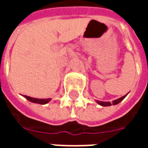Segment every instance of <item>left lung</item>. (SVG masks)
Masks as SVG:
<instances>
[{"label": "left lung", "instance_id": "left-lung-1", "mask_svg": "<svg viewBox=\"0 0 148 148\" xmlns=\"http://www.w3.org/2000/svg\"><path fill=\"white\" fill-rule=\"evenodd\" d=\"M126 95H127V94H126ZM126 95H124V96H123L122 97H121V98H119V99L115 100V101H112V103L104 102V101H97V102L98 103L99 105H101V106H112V105L115 106V105H117V104H119V103L121 102V101H123V100L124 99V97H126Z\"/></svg>", "mask_w": 148, "mask_h": 148}]
</instances>
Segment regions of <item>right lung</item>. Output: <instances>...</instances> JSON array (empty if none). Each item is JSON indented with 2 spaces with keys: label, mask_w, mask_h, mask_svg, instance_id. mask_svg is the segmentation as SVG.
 Returning a JSON list of instances; mask_svg holds the SVG:
<instances>
[{
  "label": "right lung",
  "mask_w": 148,
  "mask_h": 148,
  "mask_svg": "<svg viewBox=\"0 0 148 148\" xmlns=\"http://www.w3.org/2000/svg\"><path fill=\"white\" fill-rule=\"evenodd\" d=\"M24 97L26 98L27 100H28L29 101L31 102H33V103H37V104H41V105H44V104H47V103H48L51 99H38V98H33V97H31L26 96V95H24Z\"/></svg>",
  "instance_id": "right-lung-1"
}]
</instances>
